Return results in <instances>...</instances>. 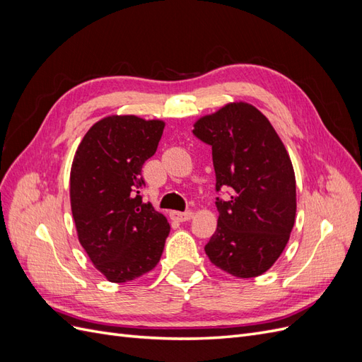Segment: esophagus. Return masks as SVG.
I'll list each match as a JSON object with an SVG mask.
<instances>
[{"instance_id":"34e87169","label":"esophagus","mask_w":362,"mask_h":362,"mask_svg":"<svg viewBox=\"0 0 362 362\" xmlns=\"http://www.w3.org/2000/svg\"><path fill=\"white\" fill-rule=\"evenodd\" d=\"M175 218H177L178 222H187V221H190V218L193 217V211H184V213H173L172 214Z\"/></svg>"}]
</instances>
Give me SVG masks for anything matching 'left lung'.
Instances as JSON below:
<instances>
[{
	"instance_id": "obj_1",
	"label": "left lung",
	"mask_w": 362,
	"mask_h": 362,
	"mask_svg": "<svg viewBox=\"0 0 362 362\" xmlns=\"http://www.w3.org/2000/svg\"><path fill=\"white\" fill-rule=\"evenodd\" d=\"M193 136L213 151L217 228L205 252L237 278L272 267L288 243L296 216L291 160L267 117L246 103L228 104L194 124Z\"/></svg>"
}]
</instances>
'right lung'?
Returning <instances> with one entry per match:
<instances>
[{
    "label": "right lung",
    "instance_id": "obj_1",
    "mask_svg": "<svg viewBox=\"0 0 362 362\" xmlns=\"http://www.w3.org/2000/svg\"><path fill=\"white\" fill-rule=\"evenodd\" d=\"M164 122L108 116L96 122L75 152L71 206L80 243L112 282L152 270L170 233L168 218L141 202V168L156 154Z\"/></svg>",
    "mask_w": 362,
    "mask_h": 362
}]
</instances>
